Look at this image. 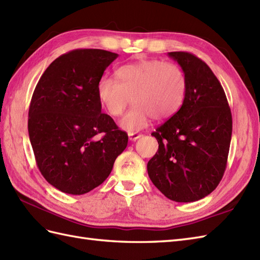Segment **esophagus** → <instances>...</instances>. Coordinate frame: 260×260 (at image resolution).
I'll use <instances>...</instances> for the list:
<instances>
[{
  "instance_id": "1",
  "label": "esophagus",
  "mask_w": 260,
  "mask_h": 260,
  "mask_svg": "<svg viewBox=\"0 0 260 260\" xmlns=\"http://www.w3.org/2000/svg\"><path fill=\"white\" fill-rule=\"evenodd\" d=\"M128 136H129V140L130 141H137L139 138L142 137L141 134H137V132H129Z\"/></svg>"
}]
</instances>
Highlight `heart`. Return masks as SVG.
I'll use <instances>...</instances> for the list:
<instances>
[{
    "instance_id": "b5f03b06",
    "label": "heart",
    "mask_w": 260,
    "mask_h": 260,
    "mask_svg": "<svg viewBox=\"0 0 260 260\" xmlns=\"http://www.w3.org/2000/svg\"><path fill=\"white\" fill-rule=\"evenodd\" d=\"M117 79L101 78L97 94L101 105L112 117L121 115L132 100L134 107L120 125L128 131L143 129L151 117L168 119L178 111L186 93L184 72L172 62L145 59L125 64L116 71Z\"/></svg>"
}]
</instances>
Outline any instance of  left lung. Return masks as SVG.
Masks as SVG:
<instances>
[{
  "label": "left lung",
  "instance_id": "obj_1",
  "mask_svg": "<svg viewBox=\"0 0 260 260\" xmlns=\"http://www.w3.org/2000/svg\"><path fill=\"white\" fill-rule=\"evenodd\" d=\"M186 77L181 108L152 136L159 143L148 162L152 183L168 199L189 203L217 187L229 157L233 120L225 91L199 57L171 52Z\"/></svg>",
  "mask_w": 260,
  "mask_h": 260
}]
</instances>
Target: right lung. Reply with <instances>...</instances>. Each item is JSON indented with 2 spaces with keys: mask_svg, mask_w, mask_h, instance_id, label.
<instances>
[{
  "mask_svg": "<svg viewBox=\"0 0 260 260\" xmlns=\"http://www.w3.org/2000/svg\"><path fill=\"white\" fill-rule=\"evenodd\" d=\"M118 54L75 49L56 58L37 82L28 110L36 164L59 191L81 195L108 178L128 135L101 113L97 85Z\"/></svg>",
  "mask_w": 260,
  "mask_h": 260,
  "instance_id": "right-lung-1",
  "label": "right lung"
}]
</instances>
